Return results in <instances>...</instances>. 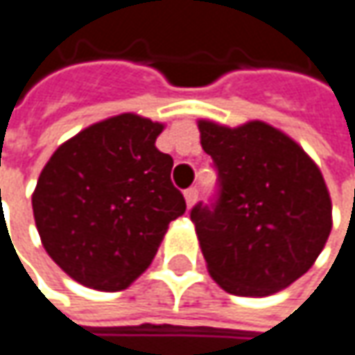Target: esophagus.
I'll return each mask as SVG.
<instances>
[{
    "instance_id": "34e87169",
    "label": "esophagus",
    "mask_w": 355,
    "mask_h": 355,
    "mask_svg": "<svg viewBox=\"0 0 355 355\" xmlns=\"http://www.w3.org/2000/svg\"><path fill=\"white\" fill-rule=\"evenodd\" d=\"M184 198H186L187 207H193L196 202H198V189H196V187H189V189L184 191Z\"/></svg>"
}]
</instances>
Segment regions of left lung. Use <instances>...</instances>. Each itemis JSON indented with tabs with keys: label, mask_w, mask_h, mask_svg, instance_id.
I'll use <instances>...</instances> for the list:
<instances>
[{
	"label": "left lung",
	"mask_w": 355,
	"mask_h": 355,
	"mask_svg": "<svg viewBox=\"0 0 355 355\" xmlns=\"http://www.w3.org/2000/svg\"><path fill=\"white\" fill-rule=\"evenodd\" d=\"M218 196L191 207L209 275L234 295H270L313 266L331 232L324 175L292 137L263 121L200 119Z\"/></svg>",
	"instance_id": "left-lung-1"
}]
</instances>
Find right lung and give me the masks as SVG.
<instances>
[{
    "mask_svg": "<svg viewBox=\"0 0 355 355\" xmlns=\"http://www.w3.org/2000/svg\"><path fill=\"white\" fill-rule=\"evenodd\" d=\"M164 123L135 114L98 121L62 144L31 196L45 252L81 286L119 292L155 256L186 211L171 155L155 148Z\"/></svg>",
    "mask_w": 355,
    "mask_h": 355,
    "instance_id": "1",
    "label": "right lung"
}]
</instances>
